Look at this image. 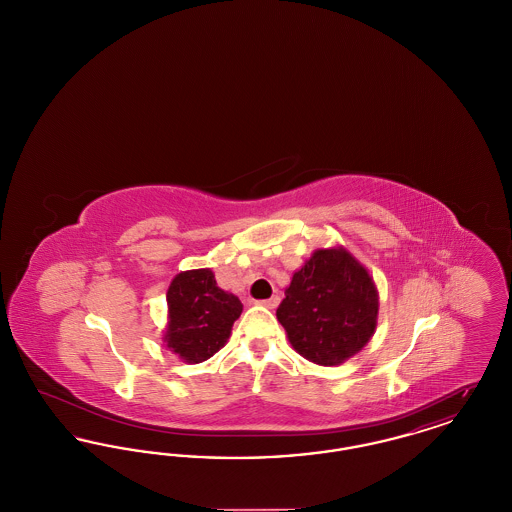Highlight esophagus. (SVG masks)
<instances>
[{"label":"esophagus","instance_id":"1","mask_svg":"<svg viewBox=\"0 0 512 512\" xmlns=\"http://www.w3.org/2000/svg\"><path fill=\"white\" fill-rule=\"evenodd\" d=\"M278 303H280V297H278V295H272V297L263 299V301H255V305H261V307H267V309H274Z\"/></svg>","mask_w":512,"mask_h":512}]
</instances>
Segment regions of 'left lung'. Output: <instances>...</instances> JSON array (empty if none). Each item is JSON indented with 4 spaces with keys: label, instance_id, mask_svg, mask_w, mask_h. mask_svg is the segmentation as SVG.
I'll return each mask as SVG.
<instances>
[{
    "label": "left lung",
    "instance_id": "left-lung-1",
    "mask_svg": "<svg viewBox=\"0 0 512 512\" xmlns=\"http://www.w3.org/2000/svg\"><path fill=\"white\" fill-rule=\"evenodd\" d=\"M276 317L301 357L315 365H341L376 330L378 290L347 249H317L293 272Z\"/></svg>",
    "mask_w": 512,
    "mask_h": 512
}]
</instances>
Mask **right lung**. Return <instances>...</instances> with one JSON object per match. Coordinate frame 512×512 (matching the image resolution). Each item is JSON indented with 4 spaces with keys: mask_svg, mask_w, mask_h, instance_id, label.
Here are the masks:
<instances>
[{
    "mask_svg": "<svg viewBox=\"0 0 512 512\" xmlns=\"http://www.w3.org/2000/svg\"><path fill=\"white\" fill-rule=\"evenodd\" d=\"M169 324L163 341L186 363L211 359L230 338L242 315V301L217 286L211 268L186 270L174 276L167 292Z\"/></svg>",
    "mask_w": 512,
    "mask_h": 512,
    "instance_id": "right-lung-1",
    "label": "right lung"
}]
</instances>
